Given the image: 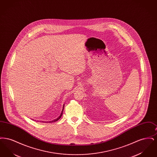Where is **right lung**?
Masks as SVG:
<instances>
[{
	"mask_svg": "<svg viewBox=\"0 0 157 157\" xmlns=\"http://www.w3.org/2000/svg\"><path fill=\"white\" fill-rule=\"evenodd\" d=\"M64 106H65V104H63V109H62V112H61V113H60V116L58 118H57L55 119V120L51 121H47V122H46V121H42V122H45V123H46V122H49V123H51V122H56V121H58V120H59L60 118H61V117H62V113H63V109H64Z\"/></svg>",
	"mask_w": 157,
	"mask_h": 157,
	"instance_id": "right-lung-1",
	"label": "right lung"
}]
</instances>
